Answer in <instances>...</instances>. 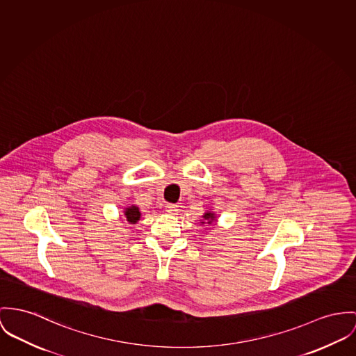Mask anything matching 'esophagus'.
<instances>
[{
  "mask_svg": "<svg viewBox=\"0 0 356 356\" xmlns=\"http://www.w3.org/2000/svg\"><path fill=\"white\" fill-rule=\"evenodd\" d=\"M165 211H166L168 214H176V213L179 211V207H177L176 204H173V203H168V204L165 206Z\"/></svg>",
  "mask_w": 356,
  "mask_h": 356,
  "instance_id": "obj_1",
  "label": "esophagus"
}]
</instances>
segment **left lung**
<instances>
[{
  "instance_id": "left-lung-1",
  "label": "left lung",
  "mask_w": 356,
  "mask_h": 356,
  "mask_svg": "<svg viewBox=\"0 0 356 356\" xmlns=\"http://www.w3.org/2000/svg\"><path fill=\"white\" fill-rule=\"evenodd\" d=\"M203 218L207 220V223H211V222L216 219V217H214V214H213V213H206V214L203 216ZM202 223H204V222H202Z\"/></svg>"
}]
</instances>
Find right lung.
Listing matches in <instances>:
<instances>
[{
  "mask_svg": "<svg viewBox=\"0 0 356 356\" xmlns=\"http://www.w3.org/2000/svg\"><path fill=\"white\" fill-rule=\"evenodd\" d=\"M124 216H126V218H127V220H129L130 223H136L138 219H139V217H140V213H139L138 207H136V206H131V207L126 209Z\"/></svg>",
  "mask_w": 356,
  "mask_h": 356,
  "instance_id": "obj_1",
  "label": "right lung"
}]
</instances>
